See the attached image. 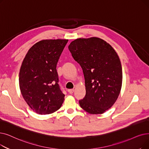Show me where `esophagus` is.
Wrapping results in <instances>:
<instances>
[{
	"label": "esophagus",
	"instance_id": "1",
	"mask_svg": "<svg viewBox=\"0 0 149 149\" xmlns=\"http://www.w3.org/2000/svg\"><path fill=\"white\" fill-rule=\"evenodd\" d=\"M74 89H68V93H69V94H72V93H74Z\"/></svg>",
	"mask_w": 149,
	"mask_h": 149
}]
</instances>
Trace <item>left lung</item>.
I'll return each instance as SVG.
<instances>
[{
    "label": "left lung",
    "instance_id": "left-lung-1",
    "mask_svg": "<svg viewBox=\"0 0 149 149\" xmlns=\"http://www.w3.org/2000/svg\"><path fill=\"white\" fill-rule=\"evenodd\" d=\"M85 77L86 95L79 100L89 114L104 113L117 100L122 83L119 58L110 44L97 37L78 38L68 46Z\"/></svg>",
    "mask_w": 149,
    "mask_h": 149
}]
</instances>
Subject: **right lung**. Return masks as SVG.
Listing matches in <instances>:
<instances>
[{
	"instance_id": "add662e5",
	"label": "right lung",
	"mask_w": 149,
	"mask_h": 149,
	"mask_svg": "<svg viewBox=\"0 0 149 149\" xmlns=\"http://www.w3.org/2000/svg\"><path fill=\"white\" fill-rule=\"evenodd\" d=\"M68 40H44L28 51L19 72V87L32 110L49 114L60 109L64 94L58 85L56 64Z\"/></svg>"
}]
</instances>
